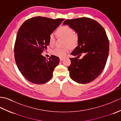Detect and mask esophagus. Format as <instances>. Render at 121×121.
Returning a JSON list of instances; mask_svg holds the SVG:
<instances>
[{
	"instance_id": "esophagus-1",
	"label": "esophagus",
	"mask_w": 121,
	"mask_h": 121,
	"mask_svg": "<svg viewBox=\"0 0 121 121\" xmlns=\"http://www.w3.org/2000/svg\"><path fill=\"white\" fill-rule=\"evenodd\" d=\"M64 59H65L64 58H60V61H63V60H64Z\"/></svg>"
}]
</instances>
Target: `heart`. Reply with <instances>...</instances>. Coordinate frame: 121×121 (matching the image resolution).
<instances>
[{
  "instance_id": "1",
  "label": "heart",
  "mask_w": 121,
  "mask_h": 121,
  "mask_svg": "<svg viewBox=\"0 0 121 121\" xmlns=\"http://www.w3.org/2000/svg\"><path fill=\"white\" fill-rule=\"evenodd\" d=\"M56 34L58 37L65 38V45H69L71 47H74L78 43V35L74 33V30L72 28L68 25H63L58 28L56 31ZM48 42L50 47H53L55 46L56 44V38L53 34L49 35ZM69 46L63 48H56L52 50V53L53 55L60 58L65 57L70 50V47Z\"/></svg>"
}]
</instances>
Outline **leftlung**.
<instances>
[{
  "mask_svg": "<svg viewBox=\"0 0 121 121\" xmlns=\"http://www.w3.org/2000/svg\"><path fill=\"white\" fill-rule=\"evenodd\" d=\"M63 24L69 25L78 33V46L71 55L68 67L71 78L77 83L87 84L98 78L106 66L109 51V39L104 28L89 17L66 20ZM82 54L83 58L78 59Z\"/></svg>",
  "mask_w": 121,
  "mask_h": 121,
  "instance_id": "obj_1",
  "label": "left lung"
}]
</instances>
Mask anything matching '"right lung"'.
I'll return each instance as SVG.
<instances>
[{
  "mask_svg": "<svg viewBox=\"0 0 121 121\" xmlns=\"http://www.w3.org/2000/svg\"><path fill=\"white\" fill-rule=\"evenodd\" d=\"M35 17L27 20L20 26L15 40L14 52L17 68L28 81L36 84L47 83L60 60L51 55L49 60L42 55L49 45V37L64 21Z\"/></svg>",
  "mask_w": 121,
  "mask_h": 121,
  "instance_id": "obj_1",
  "label": "right lung"
}]
</instances>
